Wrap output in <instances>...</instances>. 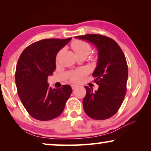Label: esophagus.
Returning <instances> with one entry per match:
<instances>
[{
  "label": "esophagus",
  "instance_id": "1",
  "mask_svg": "<svg viewBox=\"0 0 151 151\" xmlns=\"http://www.w3.org/2000/svg\"><path fill=\"white\" fill-rule=\"evenodd\" d=\"M76 87H77V85H76V84H71L72 89H74V88H76Z\"/></svg>",
  "mask_w": 151,
  "mask_h": 151
}]
</instances>
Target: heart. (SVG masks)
Returning a JSON list of instances; mask_svg holds the SVG:
<instances>
[{
	"label": "heart",
	"mask_w": 151,
	"mask_h": 151,
	"mask_svg": "<svg viewBox=\"0 0 151 151\" xmlns=\"http://www.w3.org/2000/svg\"><path fill=\"white\" fill-rule=\"evenodd\" d=\"M71 47L78 56L81 55H85L87 56L91 52V47L90 44L82 40L73 41L71 44ZM86 73H87L86 70L84 69L78 70V71L74 72L73 73H72L71 76V81L74 82H78L80 79V77L84 76L85 74H86Z\"/></svg>",
	"instance_id": "heart-1"
}]
</instances>
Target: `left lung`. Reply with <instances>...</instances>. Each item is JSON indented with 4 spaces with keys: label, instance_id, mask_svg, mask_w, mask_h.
Listing matches in <instances>:
<instances>
[{
    "label": "left lung",
    "instance_id": "8db88e82",
    "mask_svg": "<svg viewBox=\"0 0 151 151\" xmlns=\"http://www.w3.org/2000/svg\"><path fill=\"white\" fill-rule=\"evenodd\" d=\"M76 38L94 45L98 51L97 67L93 73L97 91L84 86L86 94L83 108L94 119L110 118L119 110L127 92L128 66L122 50L114 40L99 34L78 36Z\"/></svg>",
    "mask_w": 151,
    "mask_h": 151
}]
</instances>
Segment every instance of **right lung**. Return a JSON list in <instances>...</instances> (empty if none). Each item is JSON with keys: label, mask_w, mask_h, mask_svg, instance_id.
I'll return each mask as SVG.
<instances>
[{"label": "right lung", "mask_w": 151, "mask_h": 151, "mask_svg": "<svg viewBox=\"0 0 151 151\" xmlns=\"http://www.w3.org/2000/svg\"><path fill=\"white\" fill-rule=\"evenodd\" d=\"M71 40H41L28 46L20 55L15 74L18 94L34 119L48 121L58 117L71 96V86L65 84L52 88L47 82L48 76L56 68L57 53Z\"/></svg>", "instance_id": "right-lung-1"}]
</instances>
